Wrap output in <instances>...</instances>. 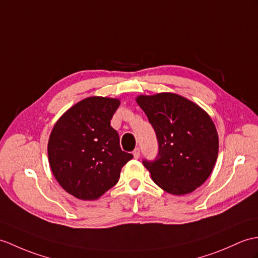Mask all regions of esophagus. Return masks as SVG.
<instances>
[{"label":"esophagus","mask_w":258,"mask_h":258,"mask_svg":"<svg viewBox=\"0 0 258 258\" xmlns=\"http://www.w3.org/2000/svg\"><path fill=\"white\" fill-rule=\"evenodd\" d=\"M140 153H141V151H140V148H135L134 149V152H133V156H134V158H139L140 157Z\"/></svg>","instance_id":"1"}]
</instances>
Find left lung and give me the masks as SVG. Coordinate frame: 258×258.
Segmentation results:
<instances>
[{
	"instance_id": "1",
	"label": "left lung",
	"mask_w": 258,
	"mask_h": 258,
	"mask_svg": "<svg viewBox=\"0 0 258 258\" xmlns=\"http://www.w3.org/2000/svg\"><path fill=\"white\" fill-rule=\"evenodd\" d=\"M158 140L154 161L143 164L158 187L175 196L192 192L214 168L219 136L212 118L192 101L170 92L139 95Z\"/></svg>"
}]
</instances>
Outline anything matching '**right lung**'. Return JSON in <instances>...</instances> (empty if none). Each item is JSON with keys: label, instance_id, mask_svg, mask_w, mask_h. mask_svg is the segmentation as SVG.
I'll return each mask as SVG.
<instances>
[{"label": "right lung", "instance_id": "1", "mask_svg": "<svg viewBox=\"0 0 258 258\" xmlns=\"http://www.w3.org/2000/svg\"><path fill=\"white\" fill-rule=\"evenodd\" d=\"M119 100L89 97L59 117L48 141L50 169L58 183L80 200H97L118 181L133 155L119 147L110 122Z\"/></svg>", "mask_w": 258, "mask_h": 258}]
</instances>
